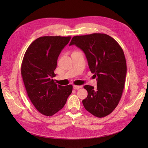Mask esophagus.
Wrapping results in <instances>:
<instances>
[{
  "label": "esophagus",
  "mask_w": 148,
  "mask_h": 148,
  "mask_svg": "<svg viewBox=\"0 0 148 148\" xmlns=\"http://www.w3.org/2000/svg\"><path fill=\"white\" fill-rule=\"evenodd\" d=\"M73 88L75 89H78L79 88H82V86H77V85H74Z\"/></svg>",
  "instance_id": "esophagus-1"
}]
</instances>
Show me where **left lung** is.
<instances>
[{
  "instance_id": "obj_1",
  "label": "left lung",
  "mask_w": 148,
  "mask_h": 148,
  "mask_svg": "<svg viewBox=\"0 0 148 148\" xmlns=\"http://www.w3.org/2000/svg\"><path fill=\"white\" fill-rule=\"evenodd\" d=\"M75 44L84 52L91 73L97 77V88L85 85L88 96L82 102L85 109L97 117L113 112L122 97L127 75L123 49L110 36L103 33L75 36Z\"/></svg>"
}]
</instances>
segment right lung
<instances>
[{
  "instance_id": "add662e5",
  "label": "right lung",
  "mask_w": 148,
  "mask_h": 148,
  "mask_svg": "<svg viewBox=\"0 0 148 148\" xmlns=\"http://www.w3.org/2000/svg\"><path fill=\"white\" fill-rule=\"evenodd\" d=\"M70 36H42L31 43L26 50L21 74L31 102L40 113L52 116L63 108L72 92L71 84H57L52 78L60 52Z\"/></svg>"
}]
</instances>
